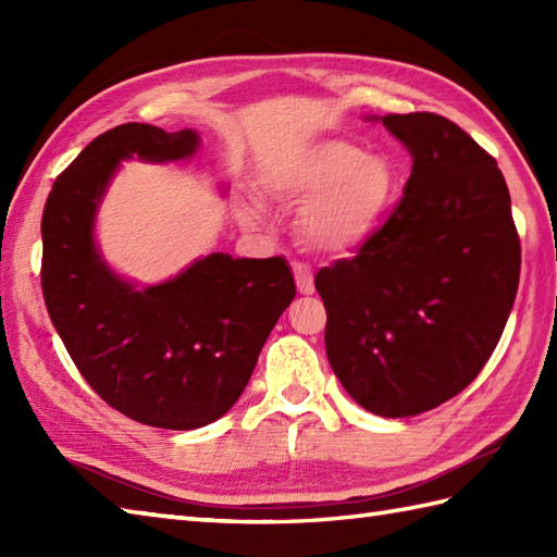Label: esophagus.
Here are the masks:
<instances>
[{"label":"esophagus","instance_id":"obj_1","mask_svg":"<svg viewBox=\"0 0 557 557\" xmlns=\"http://www.w3.org/2000/svg\"><path fill=\"white\" fill-rule=\"evenodd\" d=\"M292 270H294V280H297V287H299V292L301 294H313V275H311V270L306 268L304 263H297V260H294L292 263Z\"/></svg>","mask_w":557,"mask_h":557}]
</instances>
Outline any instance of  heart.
Returning <instances> with one entry per match:
<instances>
[{
	"label": "heart",
	"instance_id": "heart-1",
	"mask_svg": "<svg viewBox=\"0 0 557 557\" xmlns=\"http://www.w3.org/2000/svg\"><path fill=\"white\" fill-rule=\"evenodd\" d=\"M282 203L304 206L299 232L311 251L351 258L381 232L397 196V176L381 156H363L347 140H318L272 162L263 174ZM242 218L263 222V208L246 200Z\"/></svg>",
	"mask_w": 557,
	"mask_h": 557
}]
</instances>
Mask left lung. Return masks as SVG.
<instances>
[{
	"instance_id": "8db88e82",
	"label": "left lung",
	"mask_w": 557,
	"mask_h": 557,
	"mask_svg": "<svg viewBox=\"0 0 557 557\" xmlns=\"http://www.w3.org/2000/svg\"><path fill=\"white\" fill-rule=\"evenodd\" d=\"M411 156L405 196L369 246L315 275L325 351L349 397L417 417L461 393L498 345L519 285V236L498 164L433 112L369 116Z\"/></svg>"
}]
</instances>
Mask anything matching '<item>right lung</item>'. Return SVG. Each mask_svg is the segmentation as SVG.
<instances>
[{
	"mask_svg": "<svg viewBox=\"0 0 557 557\" xmlns=\"http://www.w3.org/2000/svg\"><path fill=\"white\" fill-rule=\"evenodd\" d=\"M198 146L194 128L116 126L57 176L42 212V294L69 357L110 407L170 431L200 429L234 407L297 294L280 256L210 253L148 287L104 260L96 218L120 164L180 162Z\"/></svg>",
	"mask_w": 557,
	"mask_h": 557,
	"instance_id": "1",
	"label": "right lung"
}]
</instances>
